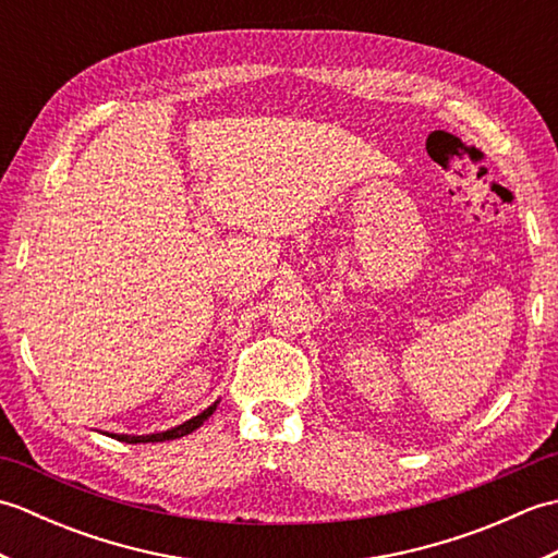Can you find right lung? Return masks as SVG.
I'll return each instance as SVG.
<instances>
[{"mask_svg": "<svg viewBox=\"0 0 558 558\" xmlns=\"http://www.w3.org/2000/svg\"><path fill=\"white\" fill-rule=\"evenodd\" d=\"M218 402H213V405L208 410H204L201 414H196V417L186 420L184 424L174 426V429H168V432H160V434H148V436H132V434H110L112 438H117V441H124V444H158V441H172V438H180V436H186L192 434L194 429H198L201 424H204L213 410H216Z\"/></svg>", "mask_w": 558, "mask_h": 558, "instance_id": "right-lung-1", "label": "right lung"}]
</instances>
